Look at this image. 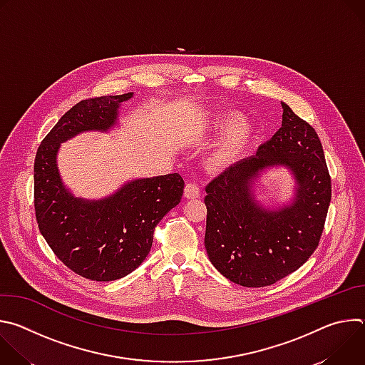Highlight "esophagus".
<instances>
[{
  "label": "esophagus",
  "instance_id": "esophagus-1",
  "mask_svg": "<svg viewBox=\"0 0 365 365\" xmlns=\"http://www.w3.org/2000/svg\"><path fill=\"white\" fill-rule=\"evenodd\" d=\"M200 196V189L196 183L193 182H189L186 186H185V197L187 199H196Z\"/></svg>",
  "mask_w": 365,
  "mask_h": 365
}]
</instances>
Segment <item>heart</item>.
Masks as SVG:
<instances>
[{"label":"heart","instance_id":"obj_1","mask_svg":"<svg viewBox=\"0 0 365 365\" xmlns=\"http://www.w3.org/2000/svg\"><path fill=\"white\" fill-rule=\"evenodd\" d=\"M240 121L241 115L238 113H225L217 121L218 130H228L225 144L218 154L220 162H228L232 159L251 138V128L247 124H240Z\"/></svg>","mask_w":365,"mask_h":365}]
</instances>
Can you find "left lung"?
Masks as SVG:
<instances>
[{
  "label": "left lung",
  "mask_w": 365,
  "mask_h": 365,
  "mask_svg": "<svg viewBox=\"0 0 365 365\" xmlns=\"http://www.w3.org/2000/svg\"><path fill=\"white\" fill-rule=\"evenodd\" d=\"M279 131L205 187V248L215 269L244 287L274 284L303 266L319 245L331 202V176L321 140L282 102ZM270 165L298 180L292 205L277 212L256 205L250 182Z\"/></svg>",
  "instance_id": "left-lung-1"
}]
</instances>
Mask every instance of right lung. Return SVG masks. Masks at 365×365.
Instances as JSON below:
<instances>
[{"instance_id": "obj_1", "label": "right lung", "mask_w": 365, "mask_h": 365, "mask_svg": "<svg viewBox=\"0 0 365 365\" xmlns=\"http://www.w3.org/2000/svg\"><path fill=\"white\" fill-rule=\"evenodd\" d=\"M131 96L128 92L78 102L43 138L34 160L38 230L68 269L93 282H113L134 272L150 252L154 228L183 195L179 173L133 180L96 202L76 199L62 185L56 166L61 143L82 131L108 130L120 103Z\"/></svg>"}]
</instances>
